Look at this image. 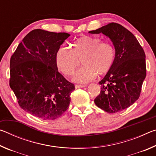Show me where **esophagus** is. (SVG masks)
<instances>
[{"mask_svg": "<svg viewBox=\"0 0 156 156\" xmlns=\"http://www.w3.org/2000/svg\"><path fill=\"white\" fill-rule=\"evenodd\" d=\"M87 87L86 84H76V85H75L76 89L83 88V87Z\"/></svg>", "mask_w": 156, "mask_h": 156, "instance_id": "1", "label": "esophagus"}]
</instances>
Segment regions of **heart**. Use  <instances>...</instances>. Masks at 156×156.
I'll use <instances>...</instances> for the list:
<instances>
[{
	"label": "heart",
	"instance_id": "1",
	"mask_svg": "<svg viewBox=\"0 0 156 156\" xmlns=\"http://www.w3.org/2000/svg\"><path fill=\"white\" fill-rule=\"evenodd\" d=\"M115 50L109 42H101L99 38L84 36L71 44L70 50L60 47L55 60L58 69L67 76H72L82 60L84 67L73 77L77 83H86L95 79L97 73L107 74L114 62Z\"/></svg>",
	"mask_w": 156,
	"mask_h": 156
}]
</instances>
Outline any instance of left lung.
<instances>
[{"mask_svg": "<svg viewBox=\"0 0 156 156\" xmlns=\"http://www.w3.org/2000/svg\"><path fill=\"white\" fill-rule=\"evenodd\" d=\"M89 32L109 37L115 50L112 69L99 82L101 90L95 104L107 113L121 112L133 105L140 95L146 77L144 50L133 34L118 23H109Z\"/></svg>", "mask_w": 156, "mask_h": 156, "instance_id": "obj_1", "label": "left lung"}]
</instances>
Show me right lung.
Wrapping results in <instances>:
<instances>
[{
	"mask_svg": "<svg viewBox=\"0 0 156 156\" xmlns=\"http://www.w3.org/2000/svg\"><path fill=\"white\" fill-rule=\"evenodd\" d=\"M69 36L34 30L25 36L10 59L9 86L18 105L41 119H56L69 108L75 86L58 72L55 56Z\"/></svg>",
	"mask_w": 156,
	"mask_h": 156,
	"instance_id": "right-lung-1",
	"label": "right lung"
}]
</instances>
